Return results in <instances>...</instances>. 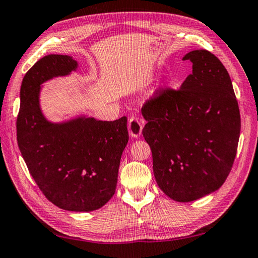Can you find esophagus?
<instances>
[{
  "label": "esophagus",
  "instance_id": "1",
  "mask_svg": "<svg viewBox=\"0 0 258 258\" xmlns=\"http://www.w3.org/2000/svg\"><path fill=\"white\" fill-rule=\"evenodd\" d=\"M128 132L132 138H139L142 132V121L136 116H131L128 119Z\"/></svg>",
  "mask_w": 258,
  "mask_h": 258
}]
</instances>
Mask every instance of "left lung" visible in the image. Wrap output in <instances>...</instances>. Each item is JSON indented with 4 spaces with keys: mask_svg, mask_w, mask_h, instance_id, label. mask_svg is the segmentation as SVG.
<instances>
[{
    "mask_svg": "<svg viewBox=\"0 0 258 258\" xmlns=\"http://www.w3.org/2000/svg\"><path fill=\"white\" fill-rule=\"evenodd\" d=\"M182 59L193 63V72L180 89H158L146 102L142 134L158 187L174 201L190 202L226 180L241 120L230 75L217 57L199 49Z\"/></svg>",
    "mask_w": 258,
    "mask_h": 258,
    "instance_id": "left-lung-1",
    "label": "left lung"
}]
</instances>
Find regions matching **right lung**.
Wrapping results in <instances>:
<instances>
[{
  "label": "right lung",
  "mask_w": 258,
  "mask_h": 258,
  "mask_svg": "<svg viewBox=\"0 0 258 258\" xmlns=\"http://www.w3.org/2000/svg\"><path fill=\"white\" fill-rule=\"evenodd\" d=\"M68 55H48L24 77L17 141L27 169L43 195L68 211H94L116 191L121 154L128 142L127 118L113 121L80 116L63 122L46 119L41 85L76 71Z\"/></svg>",
  "instance_id": "obj_1"
}]
</instances>
